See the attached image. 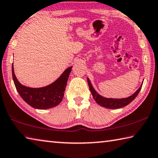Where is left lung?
Masks as SVG:
<instances>
[{"mask_svg":"<svg viewBox=\"0 0 158 158\" xmlns=\"http://www.w3.org/2000/svg\"><path fill=\"white\" fill-rule=\"evenodd\" d=\"M87 81L88 83L89 88L92 93V95L94 99L95 100V102L99 105L103 106L104 108H109V109H117V108H121L126 106L128 104H130L131 102H133L134 99L137 96V94H139L140 90H141L143 82L142 83V85H140V87L137 89V90L135 93H133L132 95L129 96L127 98H122V99H113V98H106V97H102L99 94L97 93V91L94 90L93 85L91 84V82L87 77Z\"/></svg>","mask_w":158,"mask_h":158,"instance_id":"8db88e82","label":"left lung"}]
</instances>
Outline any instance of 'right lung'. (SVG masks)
<instances>
[{"label": "right lung", "mask_w": 158, "mask_h": 158, "mask_svg": "<svg viewBox=\"0 0 158 158\" xmlns=\"http://www.w3.org/2000/svg\"><path fill=\"white\" fill-rule=\"evenodd\" d=\"M72 68L65 70L55 81L41 88H30L22 85L14 74L13 64L11 71L14 85L21 98L32 108L48 109L56 106L61 102Z\"/></svg>", "instance_id": "right-lung-1"}]
</instances>
